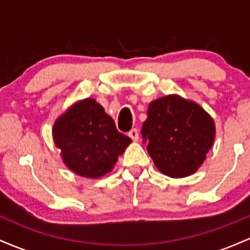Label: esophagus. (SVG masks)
<instances>
[{
	"label": "esophagus",
	"instance_id": "1",
	"mask_svg": "<svg viewBox=\"0 0 250 250\" xmlns=\"http://www.w3.org/2000/svg\"><path fill=\"white\" fill-rule=\"evenodd\" d=\"M128 136L135 142L139 141V131H137V129H135V128L131 129V130L128 133Z\"/></svg>",
	"mask_w": 250,
	"mask_h": 250
}]
</instances>
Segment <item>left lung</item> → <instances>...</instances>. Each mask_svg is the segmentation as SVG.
Wrapping results in <instances>:
<instances>
[{"instance_id": "obj_1", "label": "left lung", "mask_w": 250, "mask_h": 250, "mask_svg": "<svg viewBox=\"0 0 250 250\" xmlns=\"http://www.w3.org/2000/svg\"><path fill=\"white\" fill-rule=\"evenodd\" d=\"M147 114L141 133L156 168L174 179L197 171L213 147V117L196 102L176 94L151 101Z\"/></svg>"}]
</instances>
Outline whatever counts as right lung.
<instances>
[{"label":"right lung","instance_id":"add662e5","mask_svg":"<svg viewBox=\"0 0 250 250\" xmlns=\"http://www.w3.org/2000/svg\"><path fill=\"white\" fill-rule=\"evenodd\" d=\"M54 143L64 165L88 179L109 171L131 140L119 133L115 122L95 99L81 100L61 114L53 125Z\"/></svg>","mask_w":250,"mask_h":250}]
</instances>
